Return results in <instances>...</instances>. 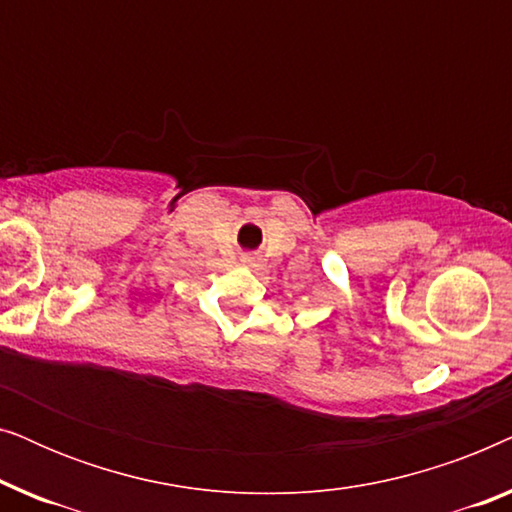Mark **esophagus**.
<instances>
[{
  "label": "esophagus",
  "mask_w": 512,
  "mask_h": 512,
  "mask_svg": "<svg viewBox=\"0 0 512 512\" xmlns=\"http://www.w3.org/2000/svg\"><path fill=\"white\" fill-rule=\"evenodd\" d=\"M244 263H251V258H247V261H244Z\"/></svg>",
  "instance_id": "esophagus-1"
}]
</instances>
